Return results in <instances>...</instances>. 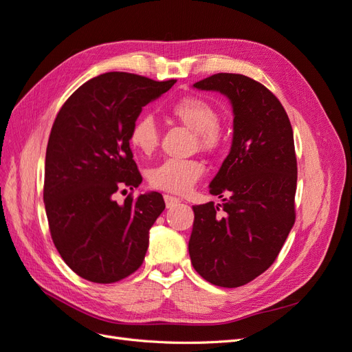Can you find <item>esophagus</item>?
<instances>
[{
    "instance_id": "obj_1",
    "label": "esophagus",
    "mask_w": 352,
    "mask_h": 352,
    "mask_svg": "<svg viewBox=\"0 0 352 352\" xmlns=\"http://www.w3.org/2000/svg\"><path fill=\"white\" fill-rule=\"evenodd\" d=\"M164 202H166V207H167V208H170V207H173V206L179 204V202H180V198H177V197H172V195H164Z\"/></svg>"
}]
</instances>
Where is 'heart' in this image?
<instances>
[{"instance_id": "obj_1", "label": "heart", "mask_w": 352, "mask_h": 352, "mask_svg": "<svg viewBox=\"0 0 352 352\" xmlns=\"http://www.w3.org/2000/svg\"><path fill=\"white\" fill-rule=\"evenodd\" d=\"M170 114L195 133V146L207 154H216L225 146L220 114L210 101L201 97H184L170 105ZM129 142L138 153L151 155L160 142V131L153 116L136 117L129 132ZM204 173L197 160H164L148 172L151 188L173 194H185Z\"/></svg>"}]
</instances>
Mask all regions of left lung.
<instances>
[{"mask_svg":"<svg viewBox=\"0 0 352 352\" xmlns=\"http://www.w3.org/2000/svg\"><path fill=\"white\" fill-rule=\"evenodd\" d=\"M194 87L219 91L233 107L230 153L211 180L223 204L195 206L189 255L207 282L238 287L278 258L295 223L294 132L276 95L248 76L217 73Z\"/></svg>","mask_w":352,"mask_h":352,"instance_id":"left-lung-1","label":"left lung"}]
</instances>
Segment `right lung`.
I'll list each match as a JSON object with an SVG mask.
<instances>
[{
    "instance_id": "add662e5",
    "label": "right lung",
    "mask_w": 352,
    "mask_h": 352,
    "mask_svg": "<svg viewBox=\"0 0 352 352\" xmlns=\"http://www.w3.org/2000/svg\"><path fill=\"white\" fill-rule=\"evenodd\" d=\"M175 83L104 73L85 82L57 113L45 155V211L61 258L83 279L114 283L141 267L148 232L166 207L163 197L129 194L120 206L113 195L142 182L131 127L142 107Z\"/></svg>"
}]
</instances>
